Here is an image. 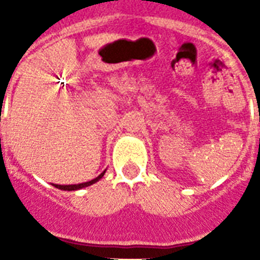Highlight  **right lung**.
Listing matches in <instances>:
<instances>
[{
  "label": "right lung",
  "mask_w": 260,
  "mask_h": 260,
  "mask_svg": "<svg viewBox=\"0 0 260 260\" xmlns=\"http://www.w3.org/2000/svg\"><path fill=\"white\" fill-rule=\"evenodd\" d=\"M105 171H102V173L100 174V175H98L97 178H94V179H91V181H89V182H85V183H79V185H55V183H54V186H55V187H56V189L67 190V191H73V190L83 189V187H87V186L93 185V183H95V182L100 181V179H101V178L104 177V174H105Z\"/></svg>",
  "instance_id": "right-lung-1"
}]
</instances>
